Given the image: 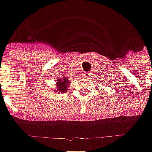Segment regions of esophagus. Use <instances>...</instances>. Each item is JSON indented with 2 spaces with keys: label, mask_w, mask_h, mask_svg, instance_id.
Returning <instances> with one entry per match:
<instances>
[{
  "label": "esophagus",
  "mask_w": 152,
  "mask_h": 152,
  "mask_svg": "<svg viewBox=\"0 0 152 152\" xmlns=\"http://www.w3.org/2000/svg\"><path fill=\"white\" fill-rule=\"evenodd\" d=\"M83 77H85V78H88V77H89V76H90V73H88V72H84L83 74Z\"/></svg>",
  "instance_id": "esophagus-1"
}]
</instances>
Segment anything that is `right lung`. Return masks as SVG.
I'll return each mask as SVG.
<instances>
[{"instance_id": "obj_1", "label": "right lung", "mask_w": 152, "mask_h": 152, "mask_svg": "<svg viewBox=\"0 0 152 152\" xmlns=\"http://www.w3.org/2000/svg\"><path fill=\"white\" fill-rule=\"evenodd\" d=\"M61 76H62L60 78L56 80V87H54V91L56 93H65L69 86L70 81L63 74Z\"/></svg>"}]
</instances>
